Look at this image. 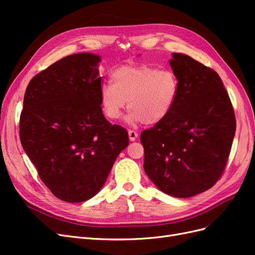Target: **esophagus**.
<instances>
[{
  "instance_id": "34e87169",
  "label": "esophagus",
  "mask_w": 255,
  "mask_h": 255,
  "mask_svg": "<svg viewBox=\"0 0 255 255\" xmlns=\"http://www.w3.org/2000/svg\"><path fill=\"white\" fill-rule=\"evenodd\" d=\"M128 137L130 141H135L136 138L138 137V133L133 129H128Z\"/></svg>"
}]
</instances>
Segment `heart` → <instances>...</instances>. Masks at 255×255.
<instances>
[{
	"instance_id": "b5f03b06",
	"label": "heart",
	"mask_w": 255,
	"mask_h": 255,
	"mask_svg": "<svg viewBox=\"0 0 255 255\" xmlns=\"http://www.w3.org/2000/svg\"><path fill=\"white\" fill-rule=\"evenodd\" d=\"M111 82L100 89L104 115L118 119L128 101L127 120L130 125L142 122L153 126L166 119L176 103L180 84L169 69L148 66H122L111 74Z\"/></svg>"
}]
</instances>
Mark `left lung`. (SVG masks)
I'll return each mask as SVG.
<instances>
[{
    "label": "left lung",
    "mask_w": 255,
    "mask_h": 255,
    "mask_svg": "<svg viewBox=\"0 0 255 255\" xmlns=\"http://www.w3.org/2000/svg\"><path fill=\"white\" fill-rule=\"evenodd\" d=\"M170 66L179 79V97L170 115L140 135L143 168L165 194L189 198L221 177L236 120L217 72L181 53H173Z\"/></svg>",
    "instance_id": "left-lung-1"
}]
</instances>
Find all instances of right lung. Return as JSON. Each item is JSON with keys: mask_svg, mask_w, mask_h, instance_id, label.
Returning <instances> with one entry per match:
<instances>
[{"mask_svg": "<svg viewBox=\"0 0 255 255\" xmlns=\"http://www.w3.org/2000/svg\"><path fill=\"white\" fill-rule=\"evenodd\" d=\"M100 56H66L30 80L20 116V140L52 194L83 202L103 187L128 130L104 117Z\"/></svg>", "mask_w": 255, "mask_h": 255, "instance_id": "obj_1", "label": "right lung"}]
</instances>
